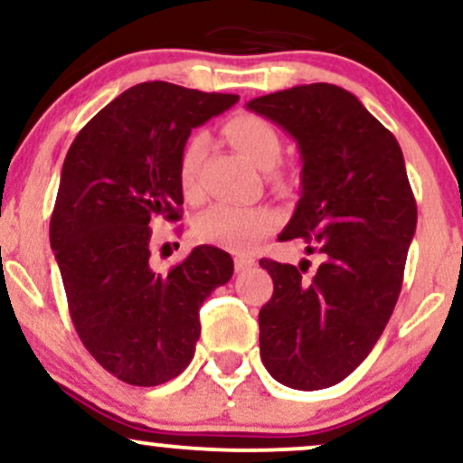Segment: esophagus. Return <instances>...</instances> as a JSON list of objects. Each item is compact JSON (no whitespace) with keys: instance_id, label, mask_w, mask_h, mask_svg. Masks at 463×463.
Masks as SVG:
<instances>
[{"instance_id":"1","label":"esophagus","mask_w":463,"mask_h":463,"mask_svg":"<svg viewBox=\"0 0 463 463\" xmlns=\"http://www.w3.org/2000/svg\"><path fill=\"white\" fill-rule=\"evenodd\" d=\"M254 265V259L250 257H243V254H239V257H235V272L241 274V272H248L250 268Z\"/></svg>"}]
</instances>
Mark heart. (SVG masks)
Here are the masks:
<instances>
[{
    "label": "heart",
    "mask_w": 463,
    "mask_h": 463,
    "mask_svg": "<svg viewBox=\"0 0 463 463\" xmlns=\"http://www.w3.org/2000/svg\"><path fill=\"white\" fill-rule=\"evenodd\" d=\"M226 139L237 147L250 163L259 169H274L283 154L279 132L269 121L252 113H239L224 124ZM206 156V137L191 135L180 152L178 161V184L184 198L195 200L200 195L198 178L202 161ZM274 211L265 206H237V204H215L206 209L195 220V237L204 243H213L235 252H248L257 246L268 232L274 231Z\"/></svg>",
    "instance_id": "heart-1"
}]
</instances>
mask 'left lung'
I'll return each instance as SVG.
<instances>
[{
	"label": "left lung",
	"mask_w": 463,
	"mask_h": 463,
	"mask_svg": "<svg viewBox=\"0 0 463 463\" xmlns=\"http://www.w3.org/2000/svg\"><path fill=\"white\" fill-rule=\"evenodd\" d=\"M294 137L300 200L280 241L302 239L320 265L261 259L274 294L259 311L261 359L279 383L324 390L379 342L402 287L418 209L396 137L353 93L300 84L246 104Z\"/></svg>",
	"instance_id": "left-lung-1"
}]
</instances>
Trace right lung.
Returning a JSON list of instances; mask_svg holds the SVG:
<instances>
[{
	"label": "right lung",
	"mask_w": 463,
	"mask_h": 463,
	"mask_svg": "<svg viewBox=\"0 0 463 463\" xmlns=\"http://www.w3.org/2000/svg\"><path fill=\"white\" fill-rule=\"evenodd\" d=\"M237 99L141 82L78 132L62 163L50 243L69 313L95 361L124 383L161 385L187 368L202 302L235 269L224 250L198 246L158 274L150 222L180 220V152Z\"/></svg>",
	"instance_id": "obj_1"
}]
</instances>
